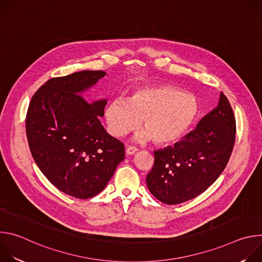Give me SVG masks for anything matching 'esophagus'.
I'll return each instance as SVG.
<instances>
[{
    "label": "esophagus",
    "mask_w": 262,
    "mask_h": 262,
    "mask_svg": "<svg viewBox=\"0 0 262 262\" xmlns=\"http://www.w3.org/2000/svg\"><path fill=\"white\" fill-rule=\"evenodd\" d=\"M137 151H138V149H137L135 146H128V147L126 148V150H125V152H126L127 156H132V155L136 154Z\"/></svg>",
    "instance_id": "34e87169"
}]
</instances>
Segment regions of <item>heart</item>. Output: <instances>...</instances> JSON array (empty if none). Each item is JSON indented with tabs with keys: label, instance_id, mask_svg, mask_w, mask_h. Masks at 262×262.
Here are the masks:
<instances>
[{
	"label": "heart",
	"instance_id": "heart-1",
	"mask_svg": "<svg viewBox=\"0 0 262 262\" xmlns=\"http://www.w3.org/2000/svg\"><path fill=\"white\" fill-rule=\"evenodd\" d=\"M198 113L196 98L179 89L158 85L135 90L126 99L111 101L104 111L108 133L123 137L137 128L140 141L151 139L165 145L177 142L189 130Z\"/></svg>",
	"mask_w": 262,
	"mask_h": 262
}]
</instances>
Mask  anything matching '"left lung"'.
Wrapping results in <instances>:
<instances>
[{"instance_id": "1", "label": "left lung", "mask_w": 262, "mask_h": 262, "mask_svg": "<svg viewBox=\"0 0 262 262\" xmlns=\"http://www.w3.org/2000/svg\"><path fill=\"white\" fill-rule=\"evenodd\" d=\"M236 124L229 100L220 94L217 106L181 141L155 151L146 177L148 190L165 204L189 201L217 179L230 159Z\"/></svg>"}]
</instances>
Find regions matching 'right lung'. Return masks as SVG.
<instances>
[{"instance_id":"1","label":"right lung","mask_w":262,"mask_h":262,"mask_svg":"<svg viewBox=\"0 0 262 262\" xmlns=\"http://www.w3.org/2000/svg\"><path fill=\"white\" fill-rule=\"evenodd\" d=\"M104 76L84 70L53 78L35 92L27 112L35 163L58 190L79 199L100 193L125 158L123 143L99 120L106 100L91 103L82 95Z\"/></svg>"}]
</instances>
